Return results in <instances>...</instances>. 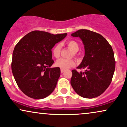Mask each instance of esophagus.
I'll return each instance as SVG.
<instances>
[{
	"label": "esophagus",
	"instance_id": "obj_1",
	"mask_svg": "<svg viewBox=\"0 0 127 127\" xmlns=\"http://www.w3.org/2000/svg\"><path fill=\"white\" fill-rule=\"evenodd\" d=\"M64 71H65V69H61V73L64 72Z\"/></svg>",
	"mask_w": 127,
	"mask_h": 127
}]
</instances>
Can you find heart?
<instances>
[{"instance_id":"obj_1","label":"heart","mask_w":127,"mask_h":127,"mask_svg":"<svg viewBox=\"0 0 127 127\" xmlns=\"http://www.w3.org/2000/svg\"><path fill=\"white\" fill-rule=\"evenodd\" d=\"M67 46L72 50V55L77 56L78 51L79 49V45L77 41L75 40H70L67 42ZM61 45L58 43L55 45L52 49V53L55 58H59L61 54ZM56 65L59 68L63 69H67L75 65V62L73 59H66L65 58H60L56 61Z\"/></svg>"}]
</instances>
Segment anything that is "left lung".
Returning <instances> with one entry per match:
<instances>
[{"label": "left lung", "mask_w": 127, "mask_h": 127, "mask_svg": "<svg viewBox=\"0 0 127 127\" xmlns=\"http://www.w3.org/2000/svg\"><path fill=\"white\" fill-rule=\"evenodd\" d=\"M71 36L80 37L83 42L85 56L77 68L86 69L84 72L72 71V87L83 98L99 96L110 85L115 71L112 47L101 35L87 29H79Z\"/></svg>", "instance_id": "8db88e82"}]
</instances>
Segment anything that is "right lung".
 I'll return each instance as SVG.
<instances>
[{"mask_svg": "<svg viewBox=\"0 0 127 127\" xmlns=\"http://www.w3.org/2000/svg\"><path fill=\"white\" fill-rule=\"evenodd\" d=\"M66 35L34 31L23 36L15 46L12 73L20 90L28 96L43 99L54 91L61 69L59 67L50 68L54 62L51 50Z\"/></svg>", "mask_w": 127, "mask_h": 127, "instance_id": "right-lung-1", "label": "right lung"}]
</instances>
